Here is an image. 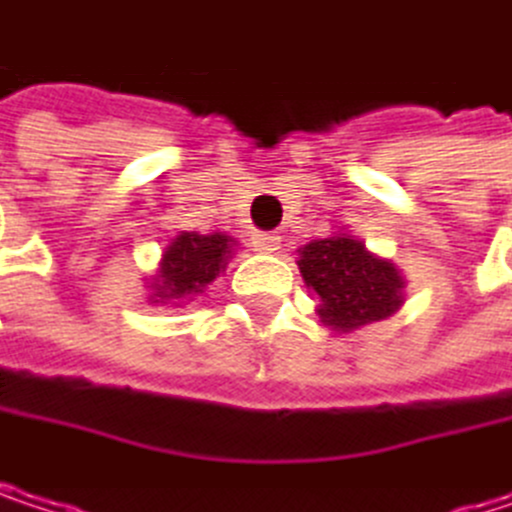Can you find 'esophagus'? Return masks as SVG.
Masks as SVG:
<instances>
[{"label": "esophagus", "instance_id": "esophagus-1", "mask_svg": "<svg viewBox=\"0 0 512 512\" xmlns=\"http://www.w3.org/2000/svg\"><path fill=\"white\" fill-rule=\"evenodd\" d=\"M253 247H256L259 253H277V250H280V235H274V232H259V235H253Z\"/></svg>", "mask_w": 512, "mask_h": 512}]
</instances>
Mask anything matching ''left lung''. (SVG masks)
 I'll use <instances>...</instances> for the list:
<instances>
[{
  "instance_id": "obj_1",
  "label": "left lung",
  "mask_w": 512,
  "mask_h": 512,
  "mask_svg": "<svg viewBox=\"0 0 512 512\" xmlns=\"http://www.w3.org/2000/svg\"><path fill=\"white\" fill-rule=\"evenodd\" d=\"M298 271L307 289L319 295L316 313L322 325L337 334L384 322L405 304L402 271L349 232L298 247Z\"/></svg>"
}]
</instances>
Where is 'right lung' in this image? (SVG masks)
I'll use <instances>...</instances> for the list:
<instances>
[{
    "label": "right lung",
    "mask_w": 512,
    "mask_h": 512,
    "mask_svg": "<svg viewBox=\"0 0 512 512\" xmlns=\"http://www.w3.org/2000/svg\"><path fill=\"white\" fill-rule=\"evenodd\" d=\"M238 241L226 232H178L148 277V304L154 307H184L208 292V286L226 271L235 256Z\"/></svg>",
    "instance_id": "add662e5"
}]
</instances>
